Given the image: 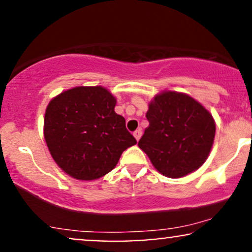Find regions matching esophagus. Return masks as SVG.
<instances>
[{"mask_svg": "<svg viewBox=\"0 0 252 252\" xmlns=\"http://www.w3.org/2000/svg\"><path fill=\"white\" fill-rule=\"evenodd\" d=\"M141 136H142V129H137V130H135L134 131V137L136 138V140H140V137Z\"/></svg>", "mask_w": 252, "mask_h": 252, "instance_id": "obj_1", "label": "esophagus"}]
</instances>
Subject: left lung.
<instances>
[{
  "mask_svg": "<svg viewBox=\"0 0 252 252\" xmlns=\"http://www.w3.org/2000/svg\"><path fill=\"white\" fill-rule=\"evenodd\" d=\"M149 126L138 147L168 178H182L206 161L216 134L212 116L187 94L166 91L149 104Z\"/></svg>",
  "mask_w": 252,
  "mask_h": 252,
  "instance_id": "left-lung-1",
  "label": "left lung"
}]
</instances>
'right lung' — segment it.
<instances>
[{"instance_id": "add662e5", "label": "right lung", "mask_w": 252, "mask_h": 252, "mask_svg": "<svg viewBox=\"0 0 252 252\" xmlns=\"http://www.w3.org/2000/svg\"><path fill=\"white\" fill-rule=\"evenodd\" d=\"M115 105V97L102 86L67 90L48 104L46 143L58 166L72 178H102L115 168L124 150L136 144Z\"/></svg>"}]
</instances>
